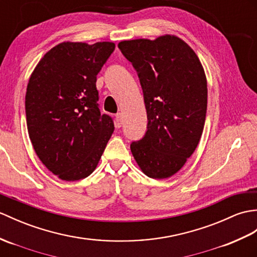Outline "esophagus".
<instances>
[{"label":"esophagus","instance_id":"1","mask_svg":"<svg viewBox=\"0 0 257 257\" xmlns=\"http://www.w3.org/2000/svg\"><path fill=\"white\" fill-rule=\"evenodd\" d=\"M122 124V114L121 112H118L116 114V127H121Z\"/></svg>","mask_w":257,"mask_h":257}]
</instances>
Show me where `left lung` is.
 <instances>
[{"label":"left lung","instance_id":"8db88e82","mask_svg":"<svg viewBox=\"0 0 257 257\" xmlns=\"http://www.w3.org/2000/svg\"><path fill=\"white\" fill-rule=\"evenodd\" d=\"M118 48L138 73L148 117L147 133L131 143V152L147 176L171 177L194 153L204 130L208 96L204 68L176 36L123 40Z\"/></svg>","mask_w":257,"mask_h":257}]
</instances>
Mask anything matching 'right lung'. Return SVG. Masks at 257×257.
Listing matches in <instances>:
<instances>
[{
  "mask_svg": "<svg viewBox=\"0 0 257 257\" xmlns=\"http://www.w3.org/2000/svg\"><path fill=\"white\" fill-rule=\"evenodd\" d=\"M115 44L65 41L41 58L25 97L27 129L35 152L62 181L74 182L96 169L114 133L100 114L96 75Z\"/></svg>",
  "mask_w": 257,
  "mask_h": 257,
  "instance_id": "obj_1",
  "label": "right lung"
}]
</instances>
